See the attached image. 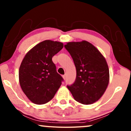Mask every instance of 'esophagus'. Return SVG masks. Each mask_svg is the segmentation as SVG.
<instances>
[{"mask_svg":"<svg viewBox=\"0 0 131 131\" xmlns=\"http://www.w3.org/2000/svg\"><path fill=\"white\" fill-rule=\"evenodd\" d=\"M63 78L64 79H66V78H67V76H66V74H64L63 76Z\"/></svg>","mask_w":131,"mask_h":131,"instance_id":"34e87169","label":"esophagus"}]
</instances>
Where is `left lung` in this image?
Here are the masks:
<instances>
[{
	"label": "left lung",
	"instance_id": "8db88e82",
	"mask_svg": "<svg viewBox=\"0 0 131 131\" xmlns=\"http://www.w3.org/2000/svg\"><path fill=\"white\" fill-rule=\"evenodd\" d=\"M64 47L76 69L74 83L67 85L76 101L92 104L104 94L109 82V69L105 58L89 42H71Z\"/></svg>",
	"mask_w": 131,
	"mask_h": 131
}]
</instances>
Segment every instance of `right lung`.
<instances>
[{"label":"right lung","mask_w":131,"mask_h":131,"mask_svg":"<svg viewBox=\"0 0 131 131\" xmlns=\"http://www.w3.org/2000/svg\"><path fill=\"white\" fill-rule=\"evenodd\" d=\"M63 47V43L50 40L41 42L30 50L19 70L21 88L34 103L42 105L53 98L63 81L57 73L52 57Z\"/></svg>","instance_id":"right-lung-1"}]
</instances>
